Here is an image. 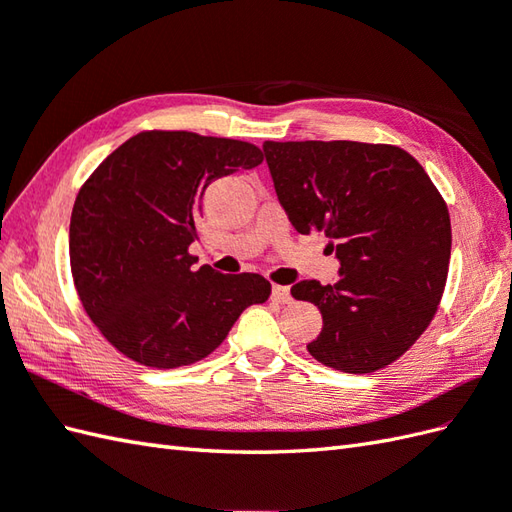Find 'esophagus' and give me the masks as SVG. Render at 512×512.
<instances>
[{"label": "esophagus", "mask_w": 512, "mask_h": 512, "mask_svg": "<svg viewBox=\"0 0 512 512\" xmlns=\"http://www.w3.org/2000/svg\"><path fill=\"white\" fill-rule=\"evenodd\" d=\"M272 301L281 303V305L290 303L292 296H290V288H288V285H272Z\"/></svg>", "instance_id": "obj_1"}]
</instances>
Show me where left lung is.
<instances>
[{
  "mask_svg": "<svg viewBox=\"0 0 512 512\" xmlns=\"http://www.w3.org/2000/svg\"><path fill=\"white\" fill-rule=\"evenodd\" d=\"M272 183L292 227L325 231L334 285L299 281L323 331L307 344L320 364L373 373L401 358L432 323L445 290L451 222L421 163L397 146L362 141H264Z\"/></svg>",
  "mask_w": 512,
  "mask_h": 512,
  "instance_id": "8db88e82",
  "label": "left lung"
}]
</instances>
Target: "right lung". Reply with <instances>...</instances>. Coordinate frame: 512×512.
<instances>
[{"label": "right lung", "mask_w": 512, "mask_h": 512, "mask_svg": "<svg viewBox=\"0 0 512 512\" xmlns=\"http://www.w3.org/2000/svg\"><path fill=\"white\" fill-rule=\"evenodd\" d=\"M261 161L248 141L144 130L80 187L71 275L85 312L126 358L150 368L194 364L220 347L248 305L268 301L261 275L194 270L189 255L209 183Z\"/></svg>", "instance_id": "obj_1"}]
</instances>
